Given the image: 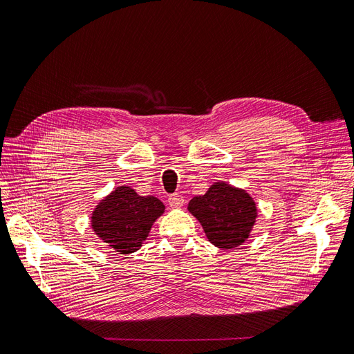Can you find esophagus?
I'll use <instances>...</instances> for the list:
<instances>
[{"mask_svg": "<svg viewBox=\"0 0 354 354\" xmlns=\"http://www.w3.org/2000/svg\"><path fill=\"white\" fill-rule=\"evenodd\" d=\"M183 203H185V198L180 194H173L168 196V205L171 208H181L183 207Z\"/></svg>", "mask_w": 354, "mask_h": 354, "instance_id": "obj_1", "label": "esophagus"}]
</instances>
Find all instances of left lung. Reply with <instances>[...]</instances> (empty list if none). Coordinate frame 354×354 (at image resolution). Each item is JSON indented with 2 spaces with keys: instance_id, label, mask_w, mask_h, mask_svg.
<instances>
[{
  "instance_id": "1",
  "label": "left lung",
  "mask_w": 354,
  "mask_h": 354,
  "mask_svg": "<svg viewBox=\"0 0 354 354\" xmlns=\"http://www.w3.org/2000/svg\"><path fill=\"white\" fill-rule=\"evenodd\" d=\"M189 211L199 220L209 242L226 250L245 242L257 217L252 198L223 181L214 183L205 195L192 199Z\"/></svg>"
}]
</instances>
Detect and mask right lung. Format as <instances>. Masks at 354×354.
Segmentation results:
<instances>
[{
    "label": "right lung",
    "instance_id": "1",
    "mask_svg": "<svg viewBox=\"0 0 354 354\" xmlns=\"http://www.w3.org/2000/svg\"><path fill=\"white\" fill-rule=\"evenodd\" d=\"M165 207L155 196H140L131 187H118L106 196L91 217L95 234L120 254L140 248Z\"/></svg>",
    "mask_w": 354,
    "mask_h": 354
}]
</instances>
